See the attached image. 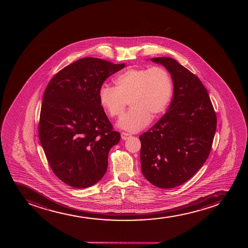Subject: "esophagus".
<instances>
[{"instance_id": "esophagus-1", "label": "esophagus", "mask_w": 248, "mask_h": 248, "mask_svg": "<svg viewBox=\"0 0 248 248\" xmlns=\"http://www.w3.org/2000/svg\"><path fill=\"white\" fill-rule=\"evenodd\" d=\"M122 139L123 140H128L130 137H131V134H129V133H126V132H123L122 133Z\"/></svg>"}]
</instances>
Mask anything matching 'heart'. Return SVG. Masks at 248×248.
I'll list each match as a JSON object with an SVG mask.
<instances>
[{
  "instance_id": "1",
  "label": "heart",
  "mask_w": 248,
  "mask_h": 248,
  "mask_svg": "<svg viewBox=\"0 0 248 248\" xmlns=\"http://www.w3.org/2000/svg\"><path fill=\"white\" fill-rule=\"evenodd\" d=\"M115 87L103 86L100 104L112 118L123 116L127 102L131 108L118 123L130 132L142 130L167 109L173 94L170 74L161 67L129 68L114 79Z\"/></svg>"
}]
</instances>
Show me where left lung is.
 Wrapping results in <instances>:
<instances>
[{
	"label": "left lung",
	"instance_id": "left-lung-1",
	"mask_svg": "<svg viewBox=\"0 0 248 248\" xmlns=\"http://www.w3.org/2000/svg\"><path fill=\"white\" fill-rule=\"evenodd\" d=\"M170 74L174 95L168 111L140 136L145 179L162 188L180 186L196 174L210 153L217 117L200 78L168 57L152 58Z\"/></svg>",
	"mask_w": 248,
	"mask_h": 248
}]
</instances>
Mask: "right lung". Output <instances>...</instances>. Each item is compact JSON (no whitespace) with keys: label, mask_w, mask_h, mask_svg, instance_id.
I'll return each mask as SVG.
<instances>
[{"label":"right lung","mask_w":248,"mask_h":248,"mask_svg":"<svg viewBox=\"0 0 248 248\" xmlns=\"http://www.w3.org/2000/svg\"><path fill=\"white\" fill-rule=\"evenodd\" d=\"M97 58L66 66L44 93L39 138L55 175L75 188L97 184L108 169L109 151L121 139L100 104L99 90L123 69Z\"/></svg>","instance_id":"obj_1"}]
</instances>
